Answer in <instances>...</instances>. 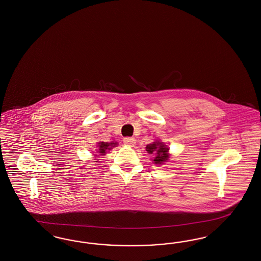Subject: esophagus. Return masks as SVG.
Returning a JSON list of instances; mask_svg holds the SVG:
<instances>
[{
    "label": "esophagus",
    "mask_w": 261,
    "mask_h": 261,
    "mask_svg": "<svg viewBox=\"0 0 261 261\" xmlns=\"http://www.w3.org/2000/svg\"><path fill=\"white\" fill-rule=\"evenodd\" d=\"M123 144L125 146H133L136 144V140L132 137H126L123 139Z\"/></svg>",
    "instance_id": "1"
}]
</instances>
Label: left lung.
<instances>
[{"mask_svg":"<svg viewBox=\"0 0 261 261\" xmlns=\"http://www.w3.org/2000/svg\"><path fill=\"white\" fill-rule=\"evenodd\" d=\"M146 150L147 153L152 154L155 152V158H154V163L155 164H163L165 161H167L169 159L168 155V150L169 148L165 146L164 144L162 143H153L151 145H147L146 147Z\"/></svg>","mask_w":261,"mask_h":261,"instance_id":"1","label":"left lung"}]
</instances>
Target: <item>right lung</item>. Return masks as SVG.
<instances>
[{"mask_svg":"<svg viewBox=\"0 0 261 261\" xmlns=\"http://www.w3.org/2000/svg\"><path fill=\"white\" fill-rule=\"evenodd\" d=\"M116 145H117L116 143H111V144H109V143L102 142V143L99 144V153H101L102 155H104L107 149H111L113 146H115ZM96 162H97V161H96Z\"/></svg>","mask_w":261,"mask_h":261,"instance_id":"add662e5","label":"right lung"}]
</instances>
